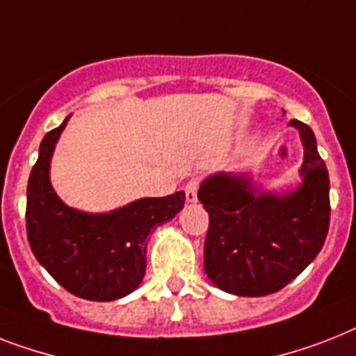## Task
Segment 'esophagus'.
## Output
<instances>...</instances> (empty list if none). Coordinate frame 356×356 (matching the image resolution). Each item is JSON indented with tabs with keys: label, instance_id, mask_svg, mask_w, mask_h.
<instances>
[{
	"label": "esophagus",
	"instance_id": "34e87169",
	"mask_svg": "<svg viewBox=\"0 0 356 356\" xmlns=\"http://www.w3.org/2000/svg\"><path fill=\"white\" fill-rule=\"evenodd\" d=\"M197 190H199V179H190V181L186 183V188H184L188 203H195V201H197Z\"/></svg>",
	"mask_w": 356,
	"mask_h": 356
}]
</instances>
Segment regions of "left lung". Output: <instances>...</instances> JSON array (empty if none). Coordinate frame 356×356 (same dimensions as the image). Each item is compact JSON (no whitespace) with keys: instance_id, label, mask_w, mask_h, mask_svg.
<instances>
[{"instance_id":"obj_1","label":"left lung","mask_w":356,"mask_h":356,"mask_svg":"<svg viewBox=\"0 0 356 356\" xmlns=\"http://www.w3.org/2000/svg\"><path fill=\"white\" fill-rule=\"evenodd\" d=\"M305 157L302 184L285 195L258 192L245 175L208 177L197 197L208 212L204 270L219 289L267 296L293 282L322 250L331 204L329 173L313 129L300 120Z\"/></svg>"}]
</instances>
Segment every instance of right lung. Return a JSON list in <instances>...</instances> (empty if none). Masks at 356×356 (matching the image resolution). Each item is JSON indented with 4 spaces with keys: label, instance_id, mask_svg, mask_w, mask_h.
<instances>
[{
    "label": "right lung",
    "instance_id": "add662e5",
    "mask_svg": "<svg viewBox=\"0 0 356 356\" xmlns=\"http://www.w3.org/2000/svg\"><path fill=\"white\" fill-rule=\"evenodd\" d=\"M69 117L43 137L27 184L31 250L65 291L83 300L111 302L140 285L153 228L183 208L184 192L138 199L109 213H86L60 201L49 181L54 144Z\"/></svg>",
    "mask_w": 356,
    "mask_h": 356
}]
</instances>
